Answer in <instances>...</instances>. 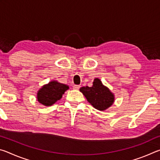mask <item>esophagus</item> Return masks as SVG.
Wrapping results in <instances>:
<instances>
[{
	"label": "esophagus",
	"instance_id": "esophagus-1",
	"mask_svg": "<svg viewBox=\"0 0 160 160\" xmlns=\"http://www.w3.org/2000/svg\"><path fill=\"white\" fill-rule=\"evenodd\" d=\"M72 88H73L74 90H79L80 86V85H74L73 86H72Z\"/></svg>",
	"mask_w": 160,
	"mask_h": 160
}]
</instances>
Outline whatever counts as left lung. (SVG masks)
<instances>
[{"instance_id": "obj_1", "label": "left lung", "mask_w": 160, "mask_h": 160, "mask_svg": "<svg viewBox=\"0 0 160 160\" xmlns=\"http://www.w3.org/2000/svg\"><path fill=\"white\" fill-rule=\"evenodd\" d=\"M80 91L86 97L88 102L97 110H106L114 102V94L107 87L103 85L99 78L94 80L92 86L82 87Z\"/></svg>"}]
</instances>
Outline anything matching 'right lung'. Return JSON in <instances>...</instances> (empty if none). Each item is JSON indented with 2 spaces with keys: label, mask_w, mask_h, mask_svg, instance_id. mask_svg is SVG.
<instances>
[{
  "label": "right lung",
  "mask_w": 160,
  "mask_h": 160,
  "mask_svg": "<svg viewBox=\"0 0 160 160\" xmlns=\"http://www.w3.org/2000/svg\"><path fill=\"white\" fill-rule=\"evenodd\" d=\"M69 87L56 80L51 81L42 86L37 92V101L44 106L49 107L61 99Z\"/></svg>",
  "instance_id": "obj_1"
}]
</instances>
